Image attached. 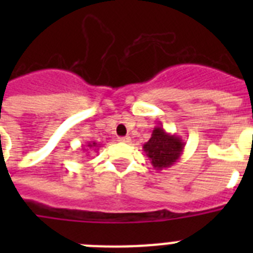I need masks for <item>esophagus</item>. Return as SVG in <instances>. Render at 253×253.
I'll return each instance as SVG.
<instances>
[{
	"label": "esophagus",
	"instance_id": "1",
	"mask_svg": "<svg viewBox=\"0 0 253 253\" xmlns=\"http://www.w3.org/2000/svg\"><path fill=\"white\" fill-rule=\"evenodd\" d=\"M118 140H119L120 143H129L130 142V137H128V135H126V137H119Z\"/></svg>",
	"mask_w": 253,
	"mask_h": 253
}]
</instances>
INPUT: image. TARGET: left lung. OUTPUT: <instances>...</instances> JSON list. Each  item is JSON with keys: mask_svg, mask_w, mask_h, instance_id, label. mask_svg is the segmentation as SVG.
Masks as SVG:
<instances>
[{"mask_svg": "<svg viewBox=\"0 0 253 253\" xmlns=\"http://www.w3.org/2000/svg\"><path fill=\"white\" fill-rule=\"evenodd\" d=\"M184 148V140L176 134L167 133L161 125L153 129L148 142L143 144V151L146 152L152 166L157 171L175 165L180 160Z\"/></svg>", "mask_w": 253, "mask_h": 253, "instance_id": "obj_1", "label": "left lung"}]
</instances>
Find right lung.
Listing matches in <instances>:
<instances>
[{
    "label": "right lung",
    "mask_w": 253,
    "mask_h": 253,
    "mask_svg": "<svg viewBox=\"0 0 253 253\" xmlns=\"http://www.w3.org/2000/svg\"><path fill=\"white\" fill-rule=\"evenodd\" d=\"M87 148H82L84 149V152H86V151H95V152H97V149H99V144H97V143L96 142H88L87 143Z\"/></svg>",
    "instance_id": "1"
}]
</instances>
